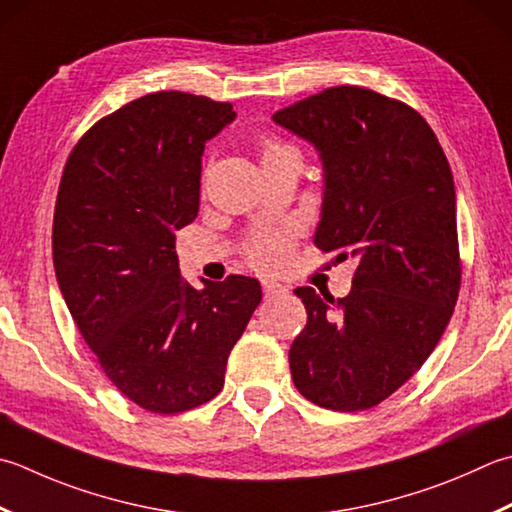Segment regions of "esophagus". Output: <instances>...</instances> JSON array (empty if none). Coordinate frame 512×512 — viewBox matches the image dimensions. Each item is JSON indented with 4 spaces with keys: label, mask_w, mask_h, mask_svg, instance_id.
Instances as JSON below:
<instances>
[{
    "label": "esophagus",
    "mask_w": 512,
    "mask_h": 512,
    "mask_svg": "<svg viewBox=\"0 0 512 512\" xmlns=\"http://www.w3.org/2000/svg\"><path fill=\"white\" fill-rule=\"evenodd\" d=\"M262 288H264L266 297H279V295L288 293V288L279 282H262Z\"/></svg>",
    "instance_id": "1"
}]
</instances>
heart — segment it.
Instances as JSON below:
<instances>
[{
    "instance_id": "1",
    "label": "heart",
    "mask_w": 512,
    "mask_h": 512,
    "mask_svg": "<svg viewBox=\"0 0 512 512\" xmlns=\"http://www.w3.org/2000/svg\"><path fill=\"white\" fill-rule=\"evenodd\" d=\"M286 153H295V148L279 142V139H266L262 146V159H270ZM293 244H295V235L286 228L264 230V233L255 235L246 244V259L248 264L257 270H275L286 262L290 253H293Z\"/></svg>"
}]
</instances>
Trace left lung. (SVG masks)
Instances as JSON below:
<instances>
[{"label": "left lung", "mask_w": 512, "mask_h": 512, "mask_svg": "<svg viewBox=\"0 0 512 512\" xmlns=\"http://www.w3.org/2000/svg\"><path fill=\"white\" fill-rule=\"evenodd\" d=\"M273 119L322 155L317 248L357 259L346 297L295 290L308 324L290 346L293 382L328 410L373 408L422 368L455 310L453 173L426 119L370 88H326Z\"/></svg>", "instance_id": "8db88e82"}]
</instances>
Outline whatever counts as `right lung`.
Instances as JSON below:
<instances>
[{"instance_id":"right-lung-1","label":"right lung","mask_w":512,"mask_h":512,"mask_svg":"<svg viewBox=\"0 0 512 512\" xmlns=\"http://www.w3.org/2000/svg\"><path fill=\"white\" fill-rule=\"evenodd\" d=\"M233 119V104L204 95H144L86 130L59 182V290L106 377L150 413L219 395L230 350L262 302L244 275L193 288L175 253V230L199 210L204 144Z\"/></svg>"}]
</instances>
